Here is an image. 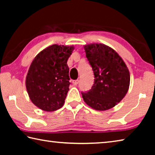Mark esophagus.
Segmentation results:
<instances>
[{"label": "esophagus", "instance_id": "34e87169", "mask_svg": "<svg viewBox=\"0 0 155 155\" xmlns=\"http://www.w3.org/2000/svg\"><path fill=\"white\" fill-rule=\"evenodd\" d=\"M78 83H79V80H78V79H77V80H75V81H73V82H72L73 85H77Z\"/></svg>", "mask_w": 155, "mask_h": 155}]
</instances>
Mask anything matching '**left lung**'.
I'll use <instances>...</instances> for the list:
<instances>
[{
  "label": "left lung",
  "instance_id": "1",
  "mask_svg": "<svg viewBox=\"0 0 155 155\" xmlns=\"http://www.w3.org/2000/svg\"><path fill=\"white\" fill-rule=\"evenodd\" d=\"M84 49L95 78L91 90L81 93L83 101L97 111L111 109L122 101L129 88L127 65L114 49L104 44H87Z\"/></svg>",
  "mask_w": 155,
  "mask_h": 155
}]
</instances>
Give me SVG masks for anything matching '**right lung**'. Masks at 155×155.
Segmentation results:
<instances>
[{"label": "right lung", "instance_id": "1", "mask_svg": "<svg viewBox=\"0 0 155 155\" xmlns=\"http://www.w3.org/2000/svg\"><path fill=\"white\" fill-rule=\"evenodd\" d=\"M73 46L47 47L33 60L26 77V88L32 103L45 111L63 107L69 91V68L67 61Z\"/></svg>", "mask_w": 155, "mask_h": 155}]
</instances>
